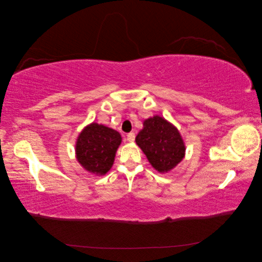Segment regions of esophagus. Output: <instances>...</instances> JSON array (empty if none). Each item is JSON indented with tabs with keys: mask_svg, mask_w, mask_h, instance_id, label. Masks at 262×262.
<instances>
[{
	"mask_svg": "<svg viewBox=\"0 0 262 262\" xmlns=\"http://www.w3.org/2000/svg\"><path fill=\"white\" fill-rule=\"evenodd\" d=\"M134 139H136V134H134L133 132H130L126 134V140H128L129 142H133Z\"/></svg>",
	"mask_w": 262,
	"mask_h": 262,
	"instance_id": "1",
	"label": "esophagus"
}]
</instances>
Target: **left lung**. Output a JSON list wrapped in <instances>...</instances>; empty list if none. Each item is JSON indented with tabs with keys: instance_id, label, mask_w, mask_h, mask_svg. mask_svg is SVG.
Masks as SVG:
<instances>
[{
	"instance_id": "1",
	"label": "left lung",
	"mask_w": 262,
	"mask_h": 262,
	"mask_svg": "<svg viewBox=\"0 0 262 262\" xmlns=\"http://www.w3.org/2000/svg\"><path fill=\"white\" fill-rule=\"evenodd\" d=\"M136 138L148 162L160 172H167L185 156V144L178 130L164 118L155 116L143 122Z\"/></svg>"
}]
</instances>
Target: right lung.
Segmentation results:
<instances>
[{"instance_id":"1","label":"right lung","mask_w":262,"mask_h":262,"mask_svg":"<svg viewBox=\"0 0 262 262\" xmlns=\"http://www.w3.org/2000/svg\"><path fill=\"white\" fill-rule=\"evenodd\" d=\"M121 136L114 129L92 123L82 131L76 142V158L83 167L96 175L112 168Z\"/></svg>"}]
</instances>
